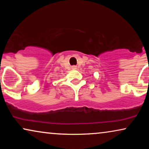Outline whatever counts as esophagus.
I'll return each instance as SVG.
<instances>
[{
	"instance_id": "1",
	"label": "esophagus",
	"mask_w": 149,
	"mask_h": 149,
	"mask_svg": "<svg viewBox=\"0 0 149 149\" xmlns=\"http://www.w3.org/2000/svg\"><path fill=\"white\" fill-rule=\"evenodd\" d=\"M73 69H76V66H72Z\"/></svg>"
}]
</instances>
